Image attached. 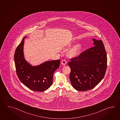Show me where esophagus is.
<instances>
[{
    "label": "esophagus",
    "instance_id": "1",
    "mask_svg": "<svg viewBox=\"0 0 120 120\" xmlns=\"http://www.w3.org/2000/svg\"><path fill=\"white\" fill-rule=\"evenodd\" d=\"M61 64H62L63 65H66V64H67V61H66V60H64V59L62 60V61H61Z\"/></svg>",
    "mask_w": 120,
    "mask_h": 120
}]
</instances>
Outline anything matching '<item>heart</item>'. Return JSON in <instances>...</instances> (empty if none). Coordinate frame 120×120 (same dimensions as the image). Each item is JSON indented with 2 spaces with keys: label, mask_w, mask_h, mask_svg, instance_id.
I'll list each match as a JSON object with an SVG mask.
<instances>
[{
  "label": "heart",
  "mask_w": 120,
  "mask_h": 120,
  "mask_svg": "<svg viewBox=\"0 0 120 120\" xmlns=\"http://www.w3.org/2000/svg\"><path fill=\"white\" fill-rule=\"evenodd\" d=\"M80 48V46L79 44H77L72 48L68 52V56L70 57H74L76 56L78 53Z\"/></svg>",
  "instance_id": "heart-1"
}]
</instances>
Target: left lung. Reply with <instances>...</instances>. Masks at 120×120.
Here are the masks:
<instances>
[{
	"instance_id": "8db88e82",
	"label": "left lung",
	"mask_w": 120,
	"mask_h": 120,
	"mask_svg": "<svg viewBox=\"0 0 120 120\" xmlns=\"http://www.w3.org/2000/svg\"><path fill=\"white\" fill-rule=\"evenodd\" d=\"M94 46L71 59L70 79L71 85L78 91L94 88L103 78L107 68V54L101 40L93 39Z\"/></svg>"
}]
</instances>
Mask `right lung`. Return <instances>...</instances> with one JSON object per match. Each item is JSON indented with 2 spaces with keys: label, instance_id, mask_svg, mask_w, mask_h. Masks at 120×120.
<instances>
[{
  "label": "right lung",
  "instance_id": "1",
  "mask_svg": "<svg viewBox=\"0 0 120 120\" xmlns=\"http://www.w3.org/2000/svg\"><path fill=\"white\" fill-rule=\"evenodd\" d=\"M25 37L17 46L14 55L17 76L27 88L35 91H44L52 83L54 72L60 66V60L46 61L39 66L33 67L25 61L23 52Z\"/></svg>",
  "mask_w": 120,
  "mask_h": 120
}]
</instances>
